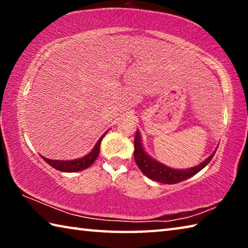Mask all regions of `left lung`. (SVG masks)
Segmentation results:
<instances>
[{
    "label": "left lung",
    "instance_id": "left-lung-1",
    "mask_svg": "<svg viewBox=\"0 0 248 248\" xmlns=\"http://www.w3.org/2000/svg\"><path fill=\"white\" fill-rule=\"evenodd\" d=\"M216 151L208 158H205L202 163H200L198 166L191 167V169L187 170H174L162 164V163L155 161L153 158H151L145 153L143 146H142L140 133L138 130L136 137H134V159H136L138 167H139L146 177L153 179L155 182L167 185L184 182V180L190 178L191 176L199 173L204 166L209 164L212 157L215 156Z\"/></svg>",
    "mask_w": 248,
    "mask_h": 248
}]
</instances>
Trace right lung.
Wrapping results in <instances>:
<instances>
[{"label": "right lung", "mask_w": 248, "mask_h": 248, "mask_svg": "<svg viewBox=\"0 0 248 248\" xmlns=\"http://www.w3.org/2000/svg\"><path fill=\"white\" fill-rule=\"evenodd\" d=\"M106 133H107V131L99 138V140L97 141V143L95 144L94 149L92 150V152L81 158L72 159V161H54V159H49V158L44 157V156H41V157H43L50 166H52L53 169H56L60 171L74 173V171L86 170L87 167H90L95 162V159L97 158L98 154H99V149H100V142H102L103 138L105 137V134Z\"/></svg>", "instance_id": "right-lung-1"}]
</instances>
